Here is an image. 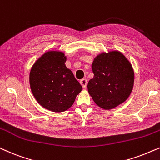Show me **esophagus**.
Here are the masks:
<instances>
[{
	"label": "esophagus",
	"mask_w": 160,
	"mask_h": 160,
	"mask_svg": "<svg viewBox=\"0 0 160 160\" xmlns=\"http://www.w3.org/2000/svg\"><path fill=\"white\" fill-rule=\"evenodd\" d=\"M80 84L81 85H82V88H86L87 86V84H88V81H87V79H85V78H83V79H82L80 80Z\"/></svg>",
	"instance_id": "1"
}]
</instances>
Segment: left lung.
I'll use <instances>...</instances> for the list:
<instances>
[{
  "label": "left lung",
  "instance_id": "obj_1",
  "mask_svg": "<svg viewBox=\"0 0 160 160\" xmlns=\"http://www.w3.org/2000/svg\"><path fill=\"white\" fill-rule=\"evenodd\" d=\"M92 69L94 76L88 83V90L98 107L112 109L129 97L133 87L134 72L122 53H101L94 58Z\"/></svg>",
  "mask_w": 160,
  "mask_h": 160
}]
</instances>
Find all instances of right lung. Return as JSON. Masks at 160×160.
I'll return each instance as SVG.
<instances>
[{"label":"right lung","instance_id":"right-lung-1","mask_svg":"<svg viewBox=\"0 0 160 160\" xmlns=\"http://www.w3.org/2000/svg\"><path fill=\"white\" fill-rule=\"evenodd\" d=\"M64 53L48 51L33 64L30 74L31 91L37 102L55 112L66 111L82 91L80 82L65 65Z\"/></svg>","mask_w":160,"mask_h":160}]
</instances>
